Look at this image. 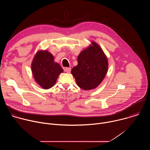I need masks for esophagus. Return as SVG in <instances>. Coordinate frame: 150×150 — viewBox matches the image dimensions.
<instances>
[{
	"mask_svg": "<svg viewBox=\"0 0 150 150\" xmlns=\"http://www.w3.org/2000/svg\"><path fill=\"white\" fill-rule=\"evenodd\" d=\"M64 71H65V72H66L67 73H70V72L71 71V68H64Z\"/></svg>",
	"mask_w": 150,
	"mask_h": 150,
	"instance_id": "esophagus-1",
	"label": "esophagus"
}]
</instances>
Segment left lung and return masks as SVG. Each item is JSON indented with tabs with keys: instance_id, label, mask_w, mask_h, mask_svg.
<instances>
[{
	"instance_id": "1",
	"label": "left lung",
	"mask_w": 150,
	"mask_h": 150,
	"mask_svg": "<svg viewBox=\"0 0 150 150\" xmlns=\"http://www.w3.org/2000/svg\"><path fill=\"white\" fill-rule=\"evenodd\" d=\"M82 50L78 56V65L71 73L79 87L90 90L97 87L105 78L108 70V60L96 42Z\"/></svg>"
}]
</instances>
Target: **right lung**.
Masks as SVG:
<instances>
[{"label":"right lung","instance_id":"right-lung-1","mask_svg":"<svg viewBox=\"0 0 150 150\" xmlns=\"http://www.w3.org/2000/svg\"><path fill=\"white\" fill-rule=\"evenodd\" d=\"M31 71L36 82L44 89L53 87L63 70L54 61L53 56L47 50H39L31 63Z\"/></svg>","mask_w":150,"mask_h":150}]
</instances>
